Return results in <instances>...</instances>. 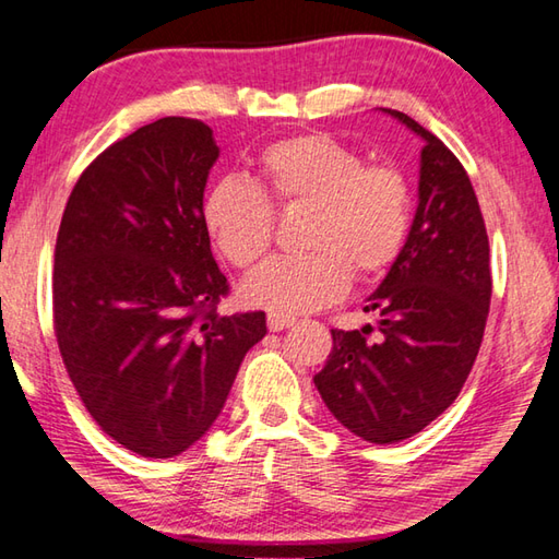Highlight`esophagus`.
<instances>
[{"mask_svg": "<svg viewBox=\"0 0 559 559\" xmlns=\"http://www.w3.org/2000/svg\"><path fill=\"white\" fill-rule=\"evenodd\" d=\"M295 317H288V314H269V330L271 332H281V330H288V326H293Z\"/></svg>", "mask_w": 559, "mask_h": 559, "instance_id": "34e87169", "label": "esophagus"}]
</instances>
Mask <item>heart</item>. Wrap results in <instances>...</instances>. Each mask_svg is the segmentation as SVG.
Wrapping results in <instances>:
<instances>
[{
  "label": "heart",
  "instance_id": "b5f03b06",
  "mask_svg": "<svg viewBox=\"0 0 559 559\" xmlns=\"http://www.w3.org/2000/svg\"><path fill=\"white\" fill-rule=\"evenodd\" d=\"M261 189L215 181L203 195V227L235 269L251 271L273 245V205L310 207L298 259H278L242 286L247 305L300 314L336 302L358 281L373 283L397 264L412 233V189L397 167L366 164L324 133L278 140L259 157Z\"/></svg>",
  "mask_w": 559,
  "mask_h": 559
}]
</instances>
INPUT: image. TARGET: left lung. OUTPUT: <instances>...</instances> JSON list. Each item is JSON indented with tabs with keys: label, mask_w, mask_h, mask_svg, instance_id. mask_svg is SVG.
<instances>
[{
	"label": "left lung",
	"mask_w": 559,
	"mask_h": 559,
	"mask_svg": "<svg viewBox=\"0 0 559 559\" xmlns=\"http://www.w3.org/2000/svg\"><path fill=\"white\" fill-rule=\"evenodd\" d=\"M424 140L419 205L395 266L370 295L373 326L332 330V354L314 376L326 407L370 443L419 433L461 395L485 336L491 298L489 239L467 171L407 114L382 108Z\"/></svg>",
	"instance_id": "1"
}]
</instances>
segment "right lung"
<instances>
[{"mask_svg":"<svg viewBox=\"0 0 559 559\" xmlns=\"http://www.w3.org/2000/svg\"><path fill=\"white\" fill-rule=\"evenodd\" d=\"M221 150L195 118H159L106 147L64 205L52 271L62 364L92 419L128 451L174 457L211 429L264 312L229 293L201 217Z\"/></svg>","mask_w":559,"mask_h":559,"instance_id":"right-lung-1","label":"right lung"}]
</instances>
